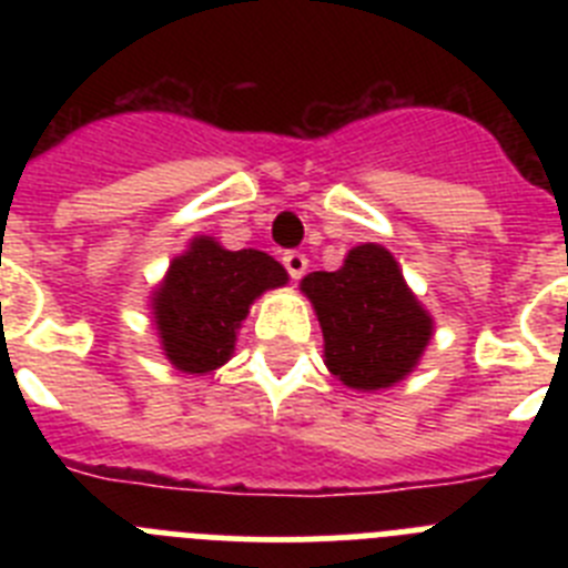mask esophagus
<instances>
[{"mask_svg": "<svg viewBox=\"0 0 568 568\" xmlns=\"http://www.w3.org/2000/svg\"><path fill=\"white\" fill-rule=\"evenodd\" d=\"M281 264H284V270H287L293 281H298L301 275L307 273V255L298 253V250H290V253L281 255Z\"/></svg>", "mask_w": 568, "mask_h": 568, "instance_id": "1", "label": "esophagus"}]
</instances>
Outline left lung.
<instances>
[{
	"instance_id": "obj_1",
	"label": "left lung",
	"mask_w": 568,
	"mask_h": 568,
	"mask_svg": "<svg viewBox=\"0 0 568 568\" xmlns=\"http://www.w3.org/2000/svg\"><path fill=\"white\" fill-rule=\"evenodd\" d=\"M301 290L313 301L329 373L353 389H384L413 373L433 335L393 253L378 244L349 250L335 273H310Z\"/></svg>"
}]
</instances>
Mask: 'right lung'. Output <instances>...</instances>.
I'll return each mask as SVG.
<instances>
[{"instance_id": "right-lung-1", "label": "right lung", "mask_w": 568, "mask_h": 568, "mask_svg": "<svg viewBox=\"0 0 568 568\" xmlns=\"http://www.w3.org/2000/svg\"><path fill=\"white\" fill-rule=\"evenodd\" d=\"M287 273L258 250H224L213 239H195L173 258L153 298L155 327L175 369L202 375L222 366L235 329L264 290L281 287Z\"/></svg>"}]
</instances>
